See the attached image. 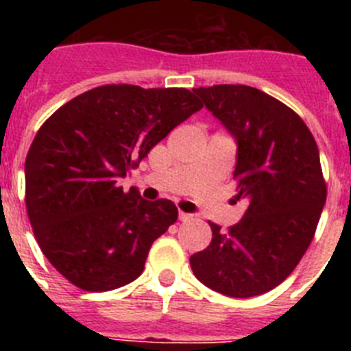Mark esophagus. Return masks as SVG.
<instances>
[{"label":"esophagus","mask_w":351,"mask_h":351,"mask_svg":"<svg viewBox=\"0 0 351 351\" xmlns=\"http://www.w3.org/2000/svg\"><path fill=\"white\" fill-rule=\"evenodd\" d=\"M191 218H193V216H191V214L182 213V210H179V219H181V221H190Z\"/></svg>","instance_id":"1"}]
</instances>
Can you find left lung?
<instances>
[{
    "mask_svg": "<svg viewBox=\"0 0 351 351\" xmlns=\"http://www.w3.org/2000/svg\"><path fill=\"white\" fill-rule=\"evenodd\" d=\"M237 142L234 179L243 219L191 255L197 280L223 295L255 297L283 283L315 237L327 184L315 137L299 114L243 84L195 89Z\"/></svg>",
    "mask_w": 351,
    "mask_h": 351,
    "instance_id": "obj_1",
    "label": "left lung"
}]
</instances>
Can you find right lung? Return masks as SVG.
<instances>
[{
    "label": "right lung",
    "mask_w": 351,
    "mask_h": 351,
    "mask_svg": "<svg viewBox=\"0 0 351 351\" xmlns=\"http://www.w3.org/2000/svg\"><path fill=\"white\" fill-rule=\"evenodd\" d=\"M204 107L184 88L107 84L64 104L26 156V209L52 267L80 290L108 291L142 274L153 243L178 219L117 179Z\"/></svg>",
    "instance_id": "obj_1"
}]
</instances>
